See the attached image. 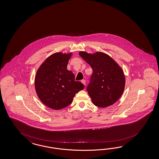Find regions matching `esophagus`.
<instances>
[{
  "mask_svg": "<svg viewBox=\"0 0 159 159\" xmlns=\"http://www.w3.org/2000/svg\"><path fill=\"white\" fill-rule=\"evenodd\" d=\"M81 83L84 84V85H85V80H82L81 81Z\"/></svg>",
  "mask_w": 159,
  "mask_h": 159,
  "instance_id": "obj_1",
  "label": "esophagus"
}]
</instances>
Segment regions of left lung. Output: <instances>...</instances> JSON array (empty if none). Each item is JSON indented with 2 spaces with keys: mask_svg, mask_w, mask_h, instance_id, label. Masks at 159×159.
<instances>
[{
  "mask_svg": "<svg viewBox=\"0 0 159 159\" xmlns=\"http://www.w3.org/2000/svg\"><path fill=\"white\" fill-rule=\"evenodd\" d=\"M79 55L92 68L87 91L93 105L105 108L115 103L124 93V71L110 56L98 52L93 54L81 51Z\"/></svg>",
  "mask_w": 159,
  "mask_h": 159,
  "instance_id": "1",
  "label": "left lung"
}]
</instances>
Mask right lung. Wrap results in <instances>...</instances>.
<instances>
[{"label":"right lung","mask_w":159,"mask_h":159,"mask_svg":"<svg viewBox=\"0 0 159 159\" xmlns=\"http://www.w3.org/2000/svg\"><path fill=\"white\" fill-rule=\"evenodd\" d=\"M72 53L52 54L45 60L35 75V89L39 99L53 110L70 105L75 94L84 89L81 82L75 80V75L67 70Z\"/></svg>","instance_id":"obj_1"}]
</instances>
